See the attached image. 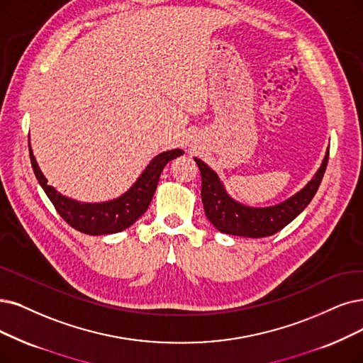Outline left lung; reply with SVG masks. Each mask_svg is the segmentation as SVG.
Wrapping results in <instances>:
<instances>
[{
  "mask_svg": "<svg viewBox=\"0 0 363 363\" xmlns=\"http://www.w3.org/2000/svg\"><path fill=\"white\" fill-rule=\"evenodd\" d=\"M328 159L329 149L314 177L294 196L280 202L277 206L256 208L240 204L235 199H232L225 191L219 176L201 159L195 157V162L201 171V198L202 204H204L206 216L223 234L249 238L274 235L275 232L281 230L291 223L310 204L318 186L322 183Z\"/></svg>",
  "mask_w": 363,
  "mask_h": 363,
  "instance_id": "8db88e82",
  "label": "left lung"
}]
</instances>
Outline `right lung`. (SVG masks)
<instances>
[{"mask_svg":"<svg viewBox=\"0 0 363 363\" xmlns=\"http://www.w3.org/2000/svg\"><path fill=\"white\" fill-rule=\"evenodd\" d=\"M183 153L184 152L180 149L159 153L152 159L150 164L143 171L137 182L129 187L128 192L111 201L91 204V202H79L76 199L67 198L57 192L55 187L48 184V180L40 171L30 146L33 169L43 191L46 192L56 211L61 214L62 219L71 228L88 235L116 234V232H121L134 225L149 208L164 167Z\"/></svg>","mask_w":363,"mask_h":363,"instance_id":"1","label":"right lung"}]
</instances>
